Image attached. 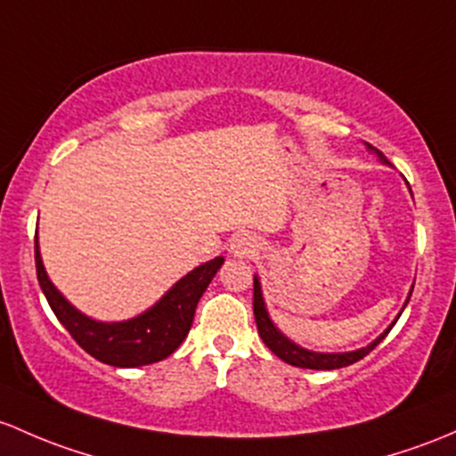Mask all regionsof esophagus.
Returning a JSON list of instances; mask_svg holds the SVG:
<instances>
[{"label": "esophagus", "instance_id": "obj_1", "mask_svg": "<svg viewBox=\"0 0 456 456\" xmlns=\"http://www.w3.org/2000/svg\"><path fill=\"white\" fill-rule=\"evenodd\" d=\"M257 251V242L251 236H238L232 244V253L238 257H251Z\"/></svg>", "mask_w": 456, "mask_h": 456}]
</instances>
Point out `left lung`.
Returning <instances> with one entry per match:
<instances>
[{
	"instance_id": "left-lung-1",
	"label": "left lung",
	"mask_w": 456,
	"mask_h": 456,
	"mask_svg": "<svg viewBox=\"0 0 456 456\" xmlns=\"http://www.w3.org/2000/svg\"><path fill=\"white\" fill-rule=\"evenodd\" d=\"M373 148V146H369ZM373 151L378 152V155L385 159V155H382L378 148H373ZM387 161V159H385ZM411 299V297H409ZM409 304V301H406ZM253 314H256V323H257V332H260L262 341L268 349H271L275 356H280L281 361L289 362V365H295V367H304V369H341V367H347V365H354V362H358L361 358H365L369 352H371L373 347H376L378 343L382 341V338L389 334V330L393 328V323L389 330H387L385 334H382L380 338H376L371 345H367V347L362 349H356V352H347V354H316V352H308V349L299 347V345L290 343L289 338L284 337V334L280 332V330L273 325V321L268 319L266 314V308H265V299H262V290H260V281H257V277L253 280Z\"/></svg>"
}]
</instances>
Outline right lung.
Here are the masks:
<instances>
[{
	"label": "right lung",
	"mask_w": 456,
	"mask_h": 456,
	"mask_svg": "<svg viewBox=\"0 0 456 456\" xmlns=\"http://www.w3.org/2000/svg\"><path fill=\"white\" fill-rule=\"evenodd\" d=\"M35 262L38 284H41L52 313L85 352L113 367H142L164 361L183 343L191 328V321H194L196 304L224 260L216 257V260L194 268L166 292L159 304L135 319L124 321V323H98L67 304L65 297L47 280L37 236Z\"/></svg>",
	"instance_id": "obj_1"
}]
</instances>
